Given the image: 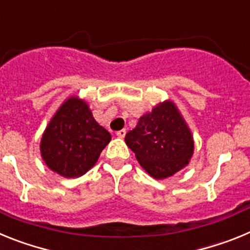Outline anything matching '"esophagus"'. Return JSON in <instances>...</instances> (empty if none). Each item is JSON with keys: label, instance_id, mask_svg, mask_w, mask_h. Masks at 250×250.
I'll return each instance as SVG.
<instances>
[{"label": "esophagus", "instance_id": "34e87169", "mask_svg": "<svg viewBox=\"0 0 250 250\" xmlns=\"http://www.w3.org/2000/svg\"><path fill=\"white\" fill-rule=\"evenodd\" d=\"M116 135H118V138H120V139L125 138V135H126V130H125V129L119 130V131L116 132Z\"/></svg>", "mask_w": 250, "mask_h": 250}]
</instances>
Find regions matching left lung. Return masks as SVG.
<instances>
[{"label": "left lung", "mask_w": 250, "mask_h": 250, "mask_svg": "<svg viewBox=\"0 0 250 250\" xmlns=\"http://www.w3.org/2000/svg\"><path fill=\"white\" fill-rule=\"evenodd\" d=\"M140 165L155 179L171 176L188 165L194 141L173 103L160 104L139 119L135 129L125 136Z\"/></svg>", "instance_id": "left-lung-1"}]
</instances>
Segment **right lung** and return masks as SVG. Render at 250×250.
Segmentation results:
<instances>
[{
    "mask_svg": "<svg viewBox=\"0 0 250 250\" xmlns=\"http://www.w3.org/2000/svg\"><path fill=\"white\" fill-rule=\"evenodd\" d=\"M110 140V132L95 121L87 104L70 98L46 127L40 147L52 171L77 178L94 167Z\"/></svg>",
    "mask_w": 250,
    "mask_h": 250,
    "instance_id": "add662e5",
    "label": "right lung"
}]
</instances>
